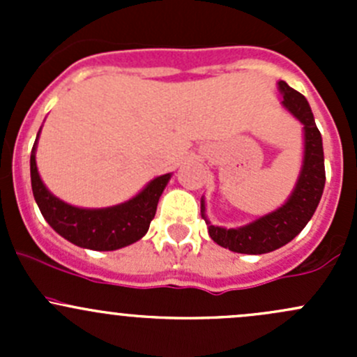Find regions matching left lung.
I'll return each instance as SVG.
<instances>
[{
    "mask_svg": "<svg viewBox=\"0 0 357 357\" xmlns=\"http://www.w3.org/2000/svg\"><path fill=\"white\" fill-rule=\"evenodd\" d=\"M278 86L283 95V105L304 124V165L294 193L278 211L236 229L219 228L205 221L208 235L218 245L238 254H268L287 245L312 218L325 188L321 132L316 128L311 107L307 100L285 81H280ZM204 211L205 207L202 204V218L205 219Z\"/></svg>",
    "mask_w": 357,
    "mask_h": 357,
    "instance_id": "obj_1",
    "label": "left lung"
}]
</instances>
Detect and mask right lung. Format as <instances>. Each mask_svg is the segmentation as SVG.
Segmentation results:
<instances>
[{
  "label": "right lung",
  "mask_w": 357,
  "mask_h": 357,
  "mask_svg": "<svg viewBox=\"0 0 357 357\" xmlns=\"http://www.w3.org/2000/svg\"><path fill=\"white\" fill-rule=\"evenodd\" d=\"M38 143V142H36ZM36 143L31 152V183L43 218L59 235L77 247L117 250L138 242L150 228L158 199L171 174L158 176L126 204L109 208H79L59 200L46 190L36 167Z\"/></svg>",
  "instance_id": "obj_1"
}]
</instances>
